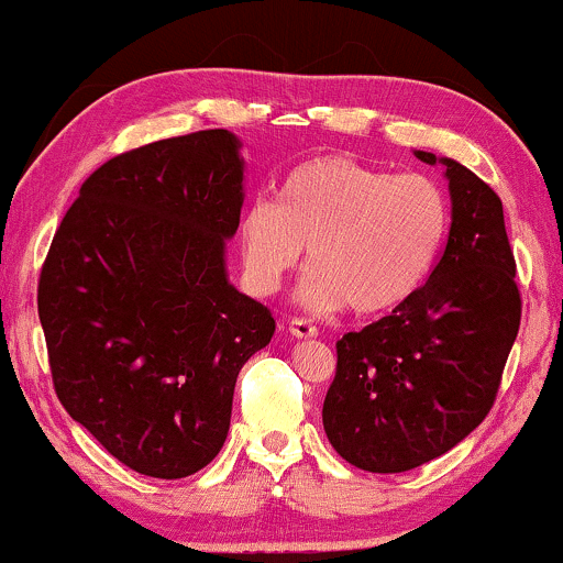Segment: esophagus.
Instances as JSON below:
<instances>
[{"instance_id":"34e87169","label":"esophagus","mask_w":563,"mask_h":563,"mask_svg":"<svg viewBox=\"0 0 563 563\" xmlns=\"http://www.w3.org/2000/svg\"><path fill=\"white\" fill-rule=\"evenodd\" d=\"M288 331L296 335V339H314V335H318V328L312 325V322L309 320H303V318H294L288 322Z\"/></svg>"}]
</instances>
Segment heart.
I'll return each instance as SVG.
<instances>
[{"instance_id": "obj_1", "label": "heart", "mask_w": 563, "mask_h": 563, "mask_svg": "<svg viewBox=\"0 0 563 563\" xmlns=\"http://www.w3.org/2000/svg\"><path fill=\"white\" fill-rule=\"evenodd\" d=\"M448 200L421 174H389L346 156H322L283 177L277 203L256 198L238 224L243 267L275 290L307 245L301 301L312 312L380 314L410 299L448 238Z\"/></svg>"}]
</instances>
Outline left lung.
Segmentation results:
<instances>
[{"label":"left lung","mask_w":563,"mask_h":563,"mask_svg":"<svg viewBox=\"0 0 563 563\" xmlns=\"http://www.w3.org/2000/svg\"><path fill=\"white\" fill-rule=\"evenodd\" d=\"M416 156L444 166L448 245L426 286L335 344V378L322 402L333 450L373 474L423 466L487 418L521 322L497 192L457 161Z\"/></svg>","instance_id":"8db88e82"}]
</instances>
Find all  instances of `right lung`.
<instances>
[{
  "label": "right lung",
  "instance_id": "1",
  "mask_svg": "<svg viewBox=\"0 0 563 563\" xmlns=\"http://www.w3.org/2000/svg\"><path fill=\"white\" fill-rule=\"evenodd\" d=\"M241 140L206 129L121 153L81 185L38 277L55 394L115 461L156 479L209 466L275 320L228 280Z\"/></svg>",
  "mask_w": 563,
  "mask_h": 563
}]
</instances>
